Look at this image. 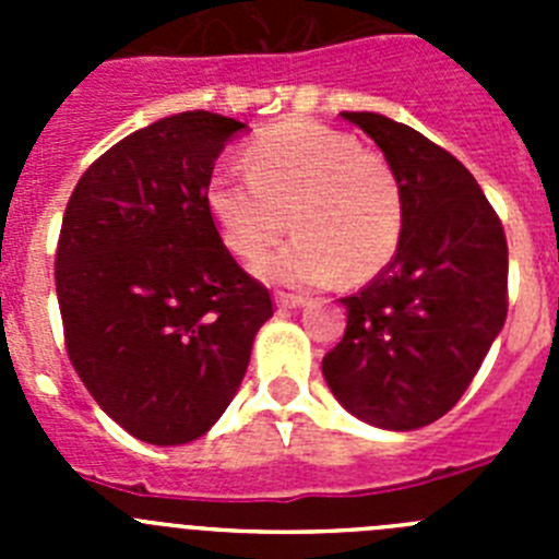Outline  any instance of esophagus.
Here are the masks:
<instances>
[{
    "label": "esophagus",
    "instance_id": "obj_1",
    "mask_svg": "<svg viewBox=\"0 0 559 559\" xmlns=\"http://www.w3.org/2000/svg\"><path fill=\"white\" fill-rule=\"evenodd\" d=\"M274 299H276V305H280V308H302V305L308 302L305 296H299V294H285V290H276Z\"/></svg>",
    "mask_w": 559,
    "mask_h": 559
}]
</instances>
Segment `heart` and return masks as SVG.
I'll use <instances>...</instances> for the list:
<instances>
[{
	"mask_svg": "<svg viewBox=\"0 0 559 559\" xmlns=\"http://www.w3.org/2000/svg\"><path fill=\"white\" fill-rule=\"evenodd\" d=\"M249 173L215 167L204 201L231 254L254 260L285 226L296 229L260 260L274 283L319 285L344 271L369 280L394 257L406 192L392 162L355 136L310 120L269 128L246 147Z\"/></svg>",
	"mask_w": 559,
	"mask_h": 559,
	"instance_id": "b5f03b06",
	"label": "heart"
}]
</instances>
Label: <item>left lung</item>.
<instances>
[{
	"label": "left lung",
	"mask_w": 559,
	"mask_h": 559,
	"mask_svg": "<svg viewBox=\"0 0 559 559\" xmlns=\"http://www.w3.org/2000/svg\"><path fill=\"white\" fill-rule=\"evenodd\" d=\"M406 192L403 237L372 283L344 296L347 330L322 372L338 403L389 431L423 428L459 403L507 319V235L462 162L383 114L344 111Z\"/></svg>",
	"instance_id": "left-lung-1"
}]
</instances>
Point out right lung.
Returning <instances> with one entry per match:
<instances>
[{
    "mask_svg": "<svg viewBox=\"0 0 559 559\" xmlns=\"http://www.w3.org/2000/svg\"><path fill=\"white\" fill-rule=\"evenodd\" d=\"M243 122L173 114L128 133L69 195L56 249L63 344L97 406L131 437L185 445L235 397L274 305L204 201Z\"/></svg>",
    "mask_w": 559,
    "mask_h": 559,
    "instance_id": "1",
    "label": "right lung"
}]
</instances>
